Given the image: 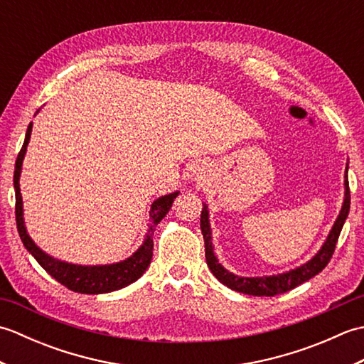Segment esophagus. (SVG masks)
I'll use <instances>...</instances> for the list:
<instances>
[{"instance_id": "1", "label": "esophagus", "mask_w": 364, "mask_h": 364, "mask_svg": "<svg viewBox=\"0 0 364 364\" xmlns=\"http://www.w3.org/2000/svg\"><path fill=\"white\" fill-rule=\"evenodd\" d=\"M198 173H200V167L194 164V166L191 167V176H196V175L198 176Z\"/></svg>"}]
</instances>
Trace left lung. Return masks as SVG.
<instances>
[{"mask_svg": "<svg viewBox=\"0 0 364 364\" xmlns=\"http://www.w3.org/2000/svg\"><path fill=\"white\" fill-rule=\"evenodd\" d=\"M346 180H344V202L343 208L339 211L338 219L335 220L333 227H331L330 233L326 239V242L322 244L321 250L314 255V257L301 264L300 267H296L289 270V272L278 274V275H270V277H237L235 274L228 272V270L223 267L219 259L215 258L214 255V247H213V239H211V225H210V211H208V206L203 203L202 215H200V228H202V235L205 239V257L208 267L211 269L213 275L218 278L220 283L228 286L230 289L249 294V296H258V297H274L277 294L288 292L296 288V286L305 283L318 275L321 270L328 264L331 255L335 252V247L338 242L339 233H341L344 222L349 215L350 210V191H349V180H347V167H346Z\"/></svg>", "mask_w": 364, "mask_h": 364, "instance_id": "obj_1", "label": "left lung"}]
</instances>
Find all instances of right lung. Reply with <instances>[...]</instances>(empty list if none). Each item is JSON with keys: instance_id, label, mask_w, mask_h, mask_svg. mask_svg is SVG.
I'll return each mask as SVG.
<instances>
[{"instance_id": "obj_1", "label": "right lung", "mask_w": 364, "mask_h": 364, "mask_svg": "<svg viewBox=\"0 0 364 364\" xmlns=\"http://www.w3.org/2000/svg\"><path fill=\"white\" fill-rule=\"evenodd\" d=\"M31 131H33V122L29 123L25 142H23L21 150L15 161V170H14V188H15V219H17V230L23 245L26 250L33 255L36 261L41 264L46 272H48L54 280H58L65 288L72 289L75 292L81 294H105L112 292L125 288V286L136 282L141 278L142 274L150 266L151 257H153V235L154 228L158 223L166 218V214L172 208L173 200L180 192H173V194L162 196L156 198L151 205L150 210V225L146 230V235L142 245L131 255L129 258L123 259L120 262H114V264H105V266H81V264H72V262H65L50 257L42 249H38L36 242L28 235L25 220H23V200L20 194V173H21V164L23 158H25L26 146L29 144Z\"/></svg>"}]
</instances>
